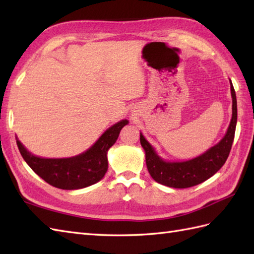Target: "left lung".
Masks as SVG:
<instances>
[{
    "mask_svg": "<svg viewBox=\"0 0 254 254\" xmlns=\"http://www.w3.org/2000/svg\"><path fill=\"white\" fill-rule=\"evenodd\" d=\"M230 90L233 97V117L227 133L218 144L210 147L207 152L196 158L187 161H176V163L161 159L141 133L139 139L145 150L147 169L156 182L176 189L190 188L209 179L222 168L229 156L237 124V99L231 80Z\"/></svg>",
    "mask_w": 254,
    "mask_h": 254,
    "instance_id": "1",
    "label": "left lung"
}]
</instances>
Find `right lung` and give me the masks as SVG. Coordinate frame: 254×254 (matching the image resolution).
I'll return each instance as SVG.
<instances>
[{
	"label": "right lung",
	"mask_w": 254,
	"mask_h": 254,
	"mask_svg": "<svg viewBox=\"0 0 254 254\" xmlns=\"http://www.w3.org/2000/svg\"><path fill=\"white\" fill-rule=\"evenodd\" d=\"M127 123V120H122L113 124L85 153L69 158L38 157L29 153L18 139L16 143L24 160L46 182L63 190H76L104 178L108 170V149L116 143L122 127Z\"/></svg>",
	"instance_id": "right-lung-1"
}]
</instances>
